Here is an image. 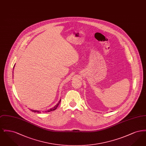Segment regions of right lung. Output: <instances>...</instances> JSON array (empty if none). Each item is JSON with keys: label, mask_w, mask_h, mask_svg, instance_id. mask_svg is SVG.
Listing matches in <instances>:
<instances>
[{"label": "right lung", "mask_w": 146, "mask_h": 146, "mask_svg": "<svg viewBox=\"0 0 146 146\" xmlns=\"http://www.w3.org/2000/svg\"><path fill=\"white\" fill-rule=\"evenodd\" d=\"M61 100H60L58 101V102L57 104H56L55 106L54 107H53L52 108H51L49 109L48 110H47V111H45V112H49V111H52L55 110L57 108V107H58V106L59 104H60V102H61ZM31 111H32L35 112V113H36V112L39 113H40V111H35V110H31ZM42 112H44V111H42Z\"/></svg>", "instance_id": "obj_1"}]
</instances>
